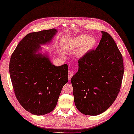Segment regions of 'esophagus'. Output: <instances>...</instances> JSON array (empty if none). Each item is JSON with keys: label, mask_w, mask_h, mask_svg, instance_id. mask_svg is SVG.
<instances>
[{"label": "esophagus", "mask_w": 134, "mask_h": 134, "mask_svg": "<svg viewBox=\"0 0 134 134\" xmlns=\"http://www.w3.org/2000/svg\"><path fill=\"white\" fill-rule=\"evenodd\" d=\"M74 74V73L73 70H69V71H68V78H69V80L71 79V78L73 77Z\"/></svg>", "instance_id": "obj_1"}]
</instances>
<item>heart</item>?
I'll return each instance as SVG.
<instances>
[{
	"mask_svg": "<svg viewBox=\"0 0 134 134\" xmlns=\"http://www.w3.org/2000/svg\"><path fill=\"white\" fill-rule=\"evenodd\" d=\"M97 41L95 38L89 37L86 35L78 36L72 40V44L74 47H82L83 52H87L95 46Z\"/></svg>",
	"mask_w": 134,
	"mask_h": 134,
	"instance_id": "1",
	"label": "heart"
}]
</instances>
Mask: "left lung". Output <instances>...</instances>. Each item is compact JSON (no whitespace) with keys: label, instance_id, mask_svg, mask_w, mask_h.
Returning <instances> with one entry per match:
<instances>
[{"label":"left lung","instance_id":"obj_1","mask_svg":"<svg viewBox=\"0 0 134 134\" xmlns=\"http://www.w3.org/2000/svg\"><path fill=\"white\" fill-rule=\"evenodd\" d=\"M96 50L78 60V72L71 78L74 103L85 115H97L112 105L118 96L124 74L122 55L106 32Z\"/></svg>","mask_w":134,"mask_h":134}]
</instances>
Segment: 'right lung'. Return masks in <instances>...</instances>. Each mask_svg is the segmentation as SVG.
<instances>
[{"instance_id":"obj_1","label":"right lung","mask_w":134,"mask_h":134,"mask_svg":"<svg viewBox=\"0 0 134 134\" xmlns=\"http://www.w3.org/2000/svg\"><path fill=\"white\" fill-rule=\"evenodd\" d=\"M57 30L32 32L18 44L9 61V74L19 102L27 111L36 115L51 113L68 81V66H55L49 58L36 52L40 44L49 42Z\"/></svg>"}]
</instances>
